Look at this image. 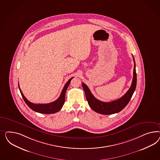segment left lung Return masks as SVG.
Instances as JSON below:
<instances>
[{
  "mask_svg": "<svg viewBox=\"0 0 160 160\" xmlns=\"http://www.w3.org/2000/svg\"><path fill=\"white\" fill-rule=\"evenodd\" d=\"M133 61L134 63V66L133 70V78L131 83V87L122 97L117 99L116 100L110 102H103L97 100V98L94 97L88 87H87L84 82H82V88L85 92L88 103L91 107V108L94 112L101 114H112L121 112V110L127 105L136 90L137 85L136 63L134 57Z\"/></svg>",
  "mask_w": 160,
  "mask_h": 160,
  "instance_id": "1",
  "label": "left lung"
}]
</instances>
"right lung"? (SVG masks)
<instances>
[{"label":"right lung","instance_id":"obj_1","mask_svg":"<svg viewBox=\"0 0 160 160\" xmlns=\"http://www.w3.org/2000/svg\"><path fill=\"white\" fill-rule=\"evenodd\" d=\"M73 78H70L68 82L66 83L64 86L63 87V90L61 92V94L58 98L55 100L54 102H50L48 104H34L31 102H29L27 100V98L24 97L23 94L22 92L19 84L20 92L22 94V96L23 97L24 102L26 103V104L33 111L36 112H38L42 114H53L55 112H58L59 110H61L62 108L63 104L65 102V94L66 92L68 89V87L70 84V81Z\"/></svg>","mask_w":160,"mask_h":160}]
</instances>
